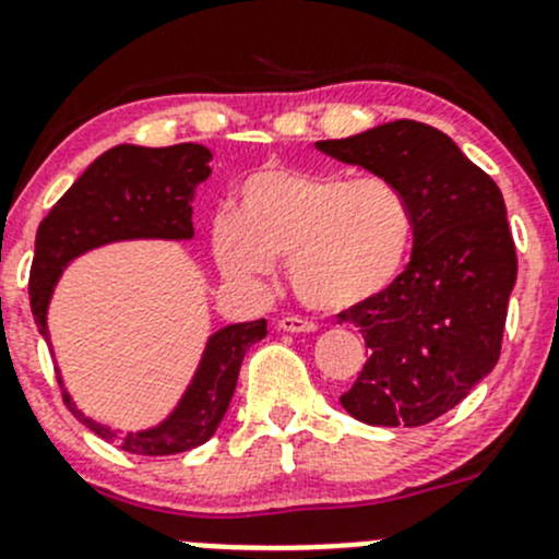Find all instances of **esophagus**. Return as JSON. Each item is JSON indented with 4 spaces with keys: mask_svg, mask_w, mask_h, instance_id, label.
<instances>
[{
    "mask_svg": "<svg viewBox=\"0 0 559 559\" xmlns=\"http://www.w3.org/2000/svg\"><path fill=\"white\" fill-rule=\"evenodd\" d=\"M278 330L284 332H313L316 324L308 319H300V316H284V319H278Z\"/></svg>",
    "mask_w": 559,
    "mask_h": 559,
    "instance_id": "obj_1",
    "label": "esophagus"
}]
</instances>
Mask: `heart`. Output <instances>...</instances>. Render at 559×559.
I'll return each mask as SVG.
<instances>
[{"label":"heart","mask_w":559,"mask_h":559,"mask_svg":"<svg viewBox=\"0 0 559 559\" xmlns=\"http://www.w3.org/2000/svg\"><path fill=\"white\" fill-rule=\"evenodd\" d=\"M414 238V213L381 175L264 167L240 183L238 205L211 224V251L233 284H259L286 259L295 295L341 313L397 278Z\"/></svg>","instance_id":"b5f03b06"}]
</instances>
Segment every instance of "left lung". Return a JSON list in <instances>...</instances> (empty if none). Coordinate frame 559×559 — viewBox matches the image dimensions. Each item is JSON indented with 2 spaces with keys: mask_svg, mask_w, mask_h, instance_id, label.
<instances>
[{
  "mask_svg": "<svg viewBox=\"0 0 559 559\" xmlns=\"http://www.w3.org/2000/svg\"><path fill=\"white\" fill-rule=\"evenodd\" d=\"M316 148L397 183L414 213L403 273L337 316L359 326L368 346L341 405L373 427L436 421L498 365L516 284L503 194L449 134L408 118Z\"/></svg>",
  "mask_w": 559,
  "mask_h": 559,
  "instance_id": "1",
  "label": "left lung"
}]
</instances>
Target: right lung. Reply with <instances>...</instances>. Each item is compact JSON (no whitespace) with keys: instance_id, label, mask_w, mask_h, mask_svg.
Listing matches in <instances>:
<instances>
[{"instance_id":"obj_1","label":"right lung","mask_w":559,"mask_h":559,"mask_svg":"<svg viewBox=\"0 0 559 559\" xmlns=\"http://www.w3.org/2000/svg\"><path fill=\"white\" fill-rule=\"evenodd\" d=\"M211 151L197 143H178L167 148L116 145L97 156L70 186V191L50 207L37 227L35 262L29 273L32 316L48 346V306L67 264L92 248L118 240L194 238L191 200L197 186L211 175ZM264 335V319L229 324L213 332L183 397L165 421L148 430L121 432L94 421L72 403L59 376L61 394L78 421L123 452L140 456L189 452L202 447L222 425L238 384L240 362L248 348Z\"/></svg>"}]
</instances>
